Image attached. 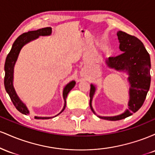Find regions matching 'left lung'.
<instances>
[{"label":"left lung","instance_id":"left-lung-1","mask_svg":"<svg viewBox=\"0 0 155 155\" xmlns=\"http://www.w3.org/2000/svg\"><path fill=\"white\" fill-rule=\"evenodd\" d=\"M120 49L123 52L118 56L110 57L106 62L108 65L116 70H126L129 74L130 88L129 108L122 114L116 117H99L110 121L120 120L131 116L139 110L144 103L151 83V61L148 51L143 43L134 35L127 34L123 31H118ZM95 88L91 84L90 92V106L92 107V100Z\"/></svg>","mask_w":155,"mask_h":155}]
</instances>
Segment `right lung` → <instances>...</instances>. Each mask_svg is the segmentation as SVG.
<instances>
[{
  "instance_id": "add662e5",
  "label": "right lung",
  "mask_w": 155,
  "mask_h": 155,
  "mask_svg": "<svg viewBox=\"0 0 155 155\" xmlns=\"http://www.w3.org/2000/svg\"><path fill=\"white\" fill-rule=\"evenodd\" d=\"M51 33V27H47V28H41V29H38L37 31H28L27 33H22L15 40L14 42L13 45H12V49L9 51L8 55L6 57V62H5L4 65V70H5V77H4V86L6 89L7 93L9 95L11 100L13 103L14 106H15L16 108L19 112L24 114H27L29 113L28 108L26 106L22 104V101L19 99L18 96L16 94V92L14 89L13 87V73H14V67H15V64L17 61V57H18L20 49L25 44L31 41V40L37 38L39 35H50ZM76 82L74 81H71L68 83L66 86L65 87L63 90V98L65 101V105H64V108L63 111L65 109V106H66V97L68 92L74 88L75 86ZM61 111V112H62ZM60 112V113H61ZM35 118L36 119H41V120H46V119H50L51 117H35Z\"/></svg>"
}]
</instances>
